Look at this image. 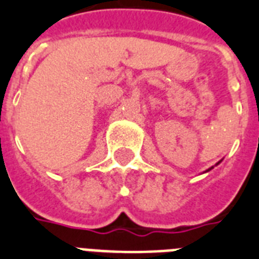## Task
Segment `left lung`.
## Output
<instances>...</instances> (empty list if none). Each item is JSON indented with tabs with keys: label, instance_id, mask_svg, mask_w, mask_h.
Instances as JSON below:
<instances>
[{
	"label": "left lung",
	"instance_id": "1",
	"mask_svg": "<svg viewBox=\"0 0 259 259\" xmlns=\"http://www.w3.org/2000/svg\"><path fill=\"white\" fill-rule=\"evenodd\" d=\"M219 163H220V161H219ZM219 163H217V164H219ZM212 168H213V167H212ZM212 168H209V169H212ZM209 169H208V171H209Z\"/></svg>",
	"mask_w": 259,
	"mask_h": 259
}]
</instances>
